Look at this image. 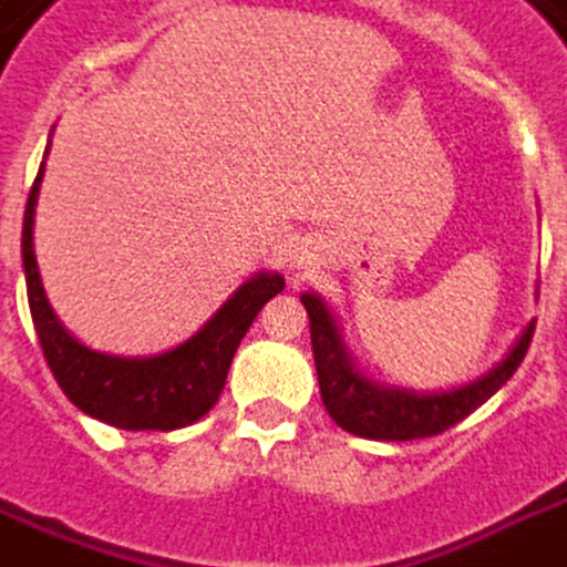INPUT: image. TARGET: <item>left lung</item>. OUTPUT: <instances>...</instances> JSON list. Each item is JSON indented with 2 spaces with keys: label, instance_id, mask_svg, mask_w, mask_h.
Returning a JSON list of instances; mask_svg holds the SVG:
<instances>
[{
  "label": "left lung",
  "instance_id": "1",
  "mask_svg": "<svg viewBox=\"0 0 567 567\" xmlns=\"http://www.w3.org/2000/svg\"><path fill=\"white\" fill-rule=\"evenodd\" d=\"M302 306L309 311L311 352H315L324 409L343 431L368 436V440H424V436L450 431L452 424H458L474 409H481L518 371L534 337V321H530L518 337V343L508 349V355L484 378L465 383L458 390L415 393V390L383 386L364 378L352 362L340 324L321 296L302 292Z\"/></svg>",
  "mask_w": 567,
  "mask_h": 567
}]
</instances>
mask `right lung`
I'll list each match as a JSON object with an SVG mask.
<instances>
[{
    "mask_svg": "<svg viewBox=\"0 0 567 567\" xmlns=\"http://www.w3.org/2000/svg\"><path fill=\"white\" fill-rule=\"evenodd\" d=\"M43 168L30 186L24 208V256L27 302L43 355L64 396L80 412L99 417L121 431H177L186 427L218 402L234 362L239 340L252 328L261 306L284 290V277L258 271L215 311L186 343L174 346L150 359L105 355L78 343L49 306L33 256V208L43 184Z\"/></svg>",
    "mask_w": 567,
    "mask_h": 567,
    "instance_id": "add662e5",
    "label": "right lung"
}]
</instances>
